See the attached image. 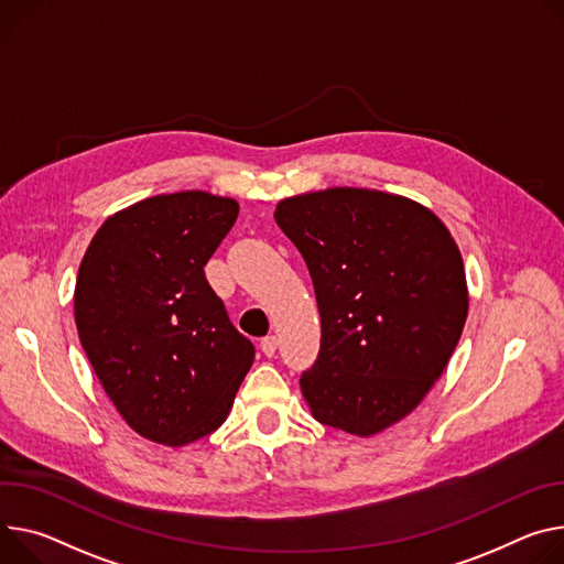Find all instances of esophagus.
<instances>
[{
  "label": "esophagus",
  "instance_id": "34e87169",
  "mask_svg": "<svg viewBox=\"0 0 564 564\" xmlns=\"http://www.w3.org/2000/svg\"><path fill=\"white\" fill-rule=\"evenodd\" d=\"M276 348H279V339H276L274 335H268V337L261 339V350H263L268 357H272V355L276 352Z\"/></svg>",
  "mask_w": 564,
  "mask_h": 564
}]
</instances>
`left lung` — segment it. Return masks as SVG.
I'll use <instances>...</instances> for the list:
<instances>
[{
  "label": "left lung",
  "instance_id": "8db88e82",
  "mask_svg": "<svg viewBox=\"0 0 564 564\" xmlns=\"http://www.w3.org/2000/svg\"><path fill=\"white\" fill-rule=\"evenodd\" d=\"M274 218L319 305V355L299 380L313 416L355 436L391 427L441 378L468 317L454 238L423 204L369 188L294 195Z\"/></svg>",
  "mask_w": 564,
  "mask_h": 564
}]
</instances>
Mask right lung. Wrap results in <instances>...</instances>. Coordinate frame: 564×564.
<instances>
[{
	"instance_id": "obj_1",
	"label": "right lung",
	"mask_w": 564,
	"mask_h": 564,
	"mask_svg": "<svg viewBox=\"0 0 564 564\" xmlns=\"http://www.w3.org/2000/svg\"><path fill=\"white\" fill-rule=\"evenodd\" d=\"M238 202L204 191L141 199L91 238L74 317L96 378L143 438L186 445L216 432L253 362L204 265Z\"/></svg>"
}]
</instances>
